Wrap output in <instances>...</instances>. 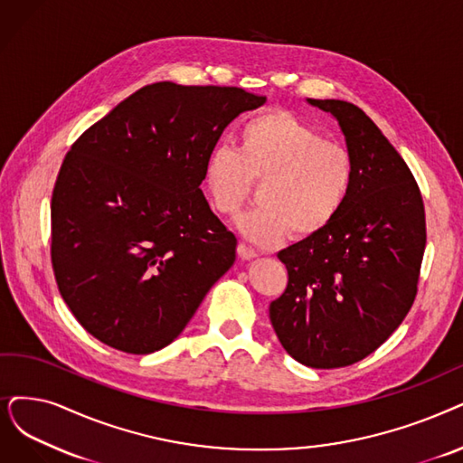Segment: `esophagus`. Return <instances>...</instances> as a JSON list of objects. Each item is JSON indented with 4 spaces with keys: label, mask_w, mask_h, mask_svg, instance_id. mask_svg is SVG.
<instances>
[{
    "label": "esophagus",
    "mask_w": 463,
    "mask_h": 463,
    "mask_svg": "<svg viewBox=\"0 0 463 463\" xmlns=\"http://www.w3.org/2000/svg\"><path fill=\"white\" fill-rule=\"evenodd\" d=\"M237 252H239V256L243 258V260H252V258L258 256V252H256L252 247L245 245V243H239V245H237Z\"/></svg>",
    "instance_id": "esophagus-1"
}]
</instances>
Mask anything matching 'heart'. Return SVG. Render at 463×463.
I'll return each mask as SVG.
<instances>
[{"mask_svg":"<svg viewBox=\"0 0 463 463\" xmlns=\"http://www.w3.org/2000/svg\"><path fill=\"white\" fill-rule=\"evenodd\" d=\"M252 184H260V207L239 218L237 228L249 241L273 247L290 230L309 237L338 216L354 186V159L345 146L273 109L241 127L237 150L218 144L205 159L203 186L218 214L241 211Z\"/></svg>","mask_w":463,"mask_h":463,"instance_id":"obj_1","label":"heart"}]
</instances>
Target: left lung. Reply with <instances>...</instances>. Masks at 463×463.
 Returning <instances> with one entry per match:
<instances>
[{"label":"left lung","instance_id":"left-lung-1","mask_svg":"<svg viewBox=\"0 0 463 463\" xmlns=\"http://www.w3.org/2000/svg\"><path fill=\"white\" fill-rule=\"evenodd\" d=\"M307 104L338 121L354 186L325 230L277 254L288 285L269 304V321L292 359L338 368L371 355L412 307L425 213L409 165L361 108L335 99Z\"/></svg>","mask_w":463,"mask_h":463}]
</instances>
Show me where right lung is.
Here are the masks:
<instances>
[{
  "label": "right lung",
  "instance_id": "right-lung-1",
  "mask_svg": "<svg viewBox=\"0 0 463 463\" xmlns=\"http://www.w3.org/2000/svg\"><path fill=\"white\" fill-rule=\"evenodd\" d=\"M266 97L152 83L73 142L51 199V260L73 317L102 344L154 354L235 262L201 192L224 128Z\"/></svg>",
  "mask_w": 463,
  "mask_h": 463
}]
</instances>
